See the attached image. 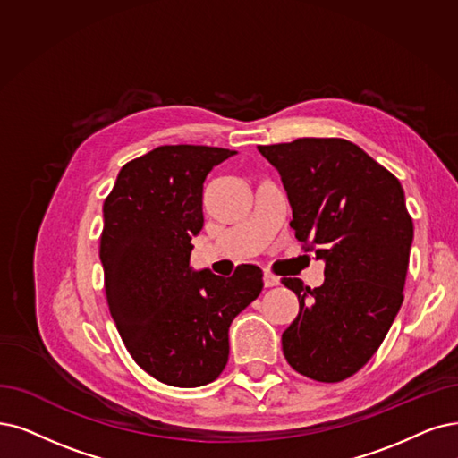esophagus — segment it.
I'll return each mask as SVG.
<instances>
[{
	"mask_svg": "<svg viewBox=\"0 0 458 458\" xmlns=\"http://www.w3.org/2000/svg\"><path fill=\"white\" fill-rule=\"evenodd\" d=\"M263 284H265V287L280 285V278H276V276H274V274H270V272H265V274H263Z\"/></svg>",
	"mask_w": 458,
	"mask_h": 458,
	"instance_id": "obj_1",
	"label": "esophagus"
}]
</instances>
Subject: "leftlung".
<instances>
[{"label":"left lung","instance_id":"obj_1","mask_svg":"<svg viewBox=\"0 0 458 458\" xmlns=\"http://www.w3.org/2000/svg\"><path fill=\"white\" fill-rule=\"evenodd\" d=\"M282 176L291 227L325 263V282L284 285L299 297V316L282 335L287 362L325 383L360 370L377 352L404 301L413 222L404 190L357 144L297 139L258 146Z\"/></svg>","mask_w":458,"mask_h":458}]
</instances>
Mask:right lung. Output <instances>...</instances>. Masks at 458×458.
<instances>
[{"label": "right lung", "instance_id": "add662e5", "mask_svg": "<svg viewBox=\"0 0 458 458\" xmlns=\"http://www.w3.org/2000/svg\"><path fill=\"white\" fill-rule=\"evenodd\" d=\"M236 152L174 144L125 163L103 205L99 258L118 333L142 370L173 387L214 381L229 359V327L259 297L263 272L231 278L190 267L203 229V184Z\"/></svg>", "mask_w": 458, "mask_h": 458}]
</instances>
